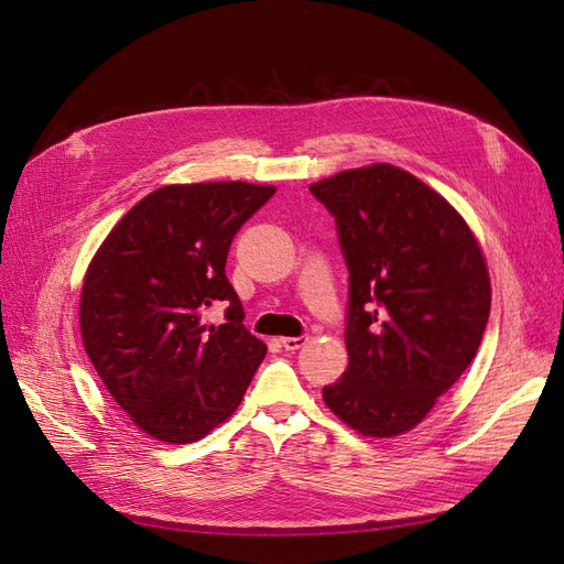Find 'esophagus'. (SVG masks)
<instances>
[{"mask_svg": "<svg viewBox=\"0 0 564 564\" xmlns=\"http://www.w3.org/2000/svg\"><path fill=\"white\" fill-rule=\"evenodd\" d=\"M282 347L286 349V351H296V349H301V347H305L307 345V335H299V337H282Z\"/></svg>", "mask_w": 564, "mask_h": 564, "instance_id": "obj_1", "label": "esophagus"}]
</instances>
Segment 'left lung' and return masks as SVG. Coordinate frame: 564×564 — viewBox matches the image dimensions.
<instances>
[{
  "mask_svg": "<svg viewBox=\"0 0 564 564\" xmlns=\"http://www.w3.org/2000/svg\"><path fill=\"white\" fill-rule=\"evenodd\" d=\"M335 215L349 268V366L326 408L366 437L416 427L475 360L490 275L463 215L387 162L310 185Z\"/></svg>",
  "mask_w": 564,
  "mask_h": 564,
  "instance_id": "8db88e82",
  "label": "left lung"
}]
</instances>
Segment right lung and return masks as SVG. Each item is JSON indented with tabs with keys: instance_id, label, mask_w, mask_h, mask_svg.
Here are the masks:
<instances>
[{
	"instance_id": "right-lung-1",
	"label": "right lung",
	"mask_w": 564,
	"mask_h": 564,
	"mask_svg": "<svg viewBox=\"0 0 564 564\" xmlns=\"http://www.w3.org/2000/svg\"><path fill=\"white\" fill-rule=\"evenodd\" d=\"M273 185H166L141 198L99 245L80 289L85 351L127 416L166 444L204 440L227 421L265 356L242 326L224 265L234 236ZM213 302L228 324L206 325Z\"/></svg>"
}]
</instances>
